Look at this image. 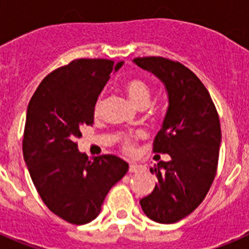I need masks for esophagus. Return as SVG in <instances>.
I'll list each match as a JSON object with an SVG mask.
<instances>
[{
  "label": "esophagus",
  "mask_w": 249,
  "mask_h": 249,
  "mask_svg": "<svg viewBox=\"0 0 249 249\" xmlns=\"http://www.w3.org/2000/svg\"><path fill=\"white\" fill-rule=\"evenodd\" d=\"M144 167L142 164L135 163V162H132L129 163V172H137V171H143Z\"/></svg>",
  "instance_id": "esophagus-1"
}]
</instances>
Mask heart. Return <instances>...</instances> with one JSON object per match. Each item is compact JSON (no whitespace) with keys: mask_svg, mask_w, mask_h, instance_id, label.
<instances>
[{"mask_svg":"<svg viewBox=\"0 0 249 249\" xmlns=\"http://www.w3.org/2000/svg\"><path fill=\"white\" fill-rule=\"evenodd\" d=\"M124 91H126L127 96L129 97V100L135 103L137 107H147L151 101L152 91L151 87H149L148 83L143 80H140V78H135V80H129L124 83ZM103 103V98L98 97V100L96 101V105H94V112L97 113L101 109ZM123 146L127 151H131L132 149V137L131 136H123L122 137Z\"/></svg>","mask_w":249,"mask_h":249,"instance_id":"b5f03b06","label":"heart"}]
</instances>
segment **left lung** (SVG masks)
Here are the masks:
<instances>
[{"mask_svg":"<svg viewBox=\"0 0 249 249\" xmlns=\"http://www.w3.org/2000/svg\"><path fill=\"white\" fill-rule=\"evenodd\" d=\"M133 63L157 77L168 98L153 151L171 160L151 168L157 182L140 204L152 221L175 223L201 204L214 179L222 137L218 113L203 83L179 62L143 57Z\"/></svg>","mask_w":249,"mask_h":249,"instance_id":"1","label":"left lung"}]
</instances>
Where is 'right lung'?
I'll return each mask as SVG.
<instances>
[{"label":"right lung","instance_id":"obj_1","mask_svg":"<svg viewBox=\"0 0 249 249\" xmlns=\"http://www.w3.org/2000/svg\"><path fill=\"white\" fill-rule=\"evenodd\" d=\"M123 61L74 59L48 74L28 103L23 158L42 201L73 224L93 221L106 196L128 171L113 155L91 157L80 152L81 128L92 126L94 105L111 73Z\"/></svg>","mask_w":249,"mask_h":249}]
</instances>
